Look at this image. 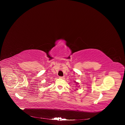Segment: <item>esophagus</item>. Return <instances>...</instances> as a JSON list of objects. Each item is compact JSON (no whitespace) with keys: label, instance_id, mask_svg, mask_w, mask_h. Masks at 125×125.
<instances>
[{"label":"esophagus","instance_id":"34e87169","mask_svg":"<svg viewBox=\"0 0 125 125\" xmlns=\"http://www.w3.org/2000/svg\"><path fill=\"white\" fill-rule=\"evenodd\" d=\"M59 78H62V79H63V78H64V76H59Z\"/></svg>","mask_w":125,"mask_h":125}]
</instances>
